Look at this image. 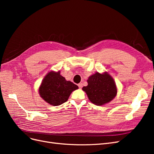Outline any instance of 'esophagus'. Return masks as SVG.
Masks as SVG:
<instances>
[{"mask_svg":"<svg viewBox=\"0 0 154 154\" xmlns=\"http://www.w3.org/2000/svg\"><path fill=\"white\" fill-rule=\"evenodd\" d=\"M78 86L79 87V88H82V87H83V84H82V83H79V84L78 85Z\"/></svg>","mask_w":154,"mask_h":154,"instance_id":"34e87169","label":"esophagus"}]
</instances>
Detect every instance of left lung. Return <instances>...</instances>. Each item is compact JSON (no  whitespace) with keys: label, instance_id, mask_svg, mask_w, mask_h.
<instances>
[{"label":"left lung","instance_id":"8db88e82","mask_svg":"<svg viewBox=\"0 0 154 154\" xmlns=\"http://www.w3.org/2000/svg\"><path fill=\"white\" fill-rule=\"evenodd\" d=\"M88 85L82 88L88 99L96 105L109 103L117 94L116 83L109 74L96 72L88 78Z\"/></svg>","mask_w":154,"mask_h":154}]
</instances>
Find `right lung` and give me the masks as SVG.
<instances>
[{
  "label": "right lung",
  "instance_id": "add662e5",
  "mask_svg": "<svg viewBox=\"0 0 154 154\" xmlns=\"http://www.w3.org/2000/svg\"><path fill=\"white\" fill-rule=\"evenodd\" d=\"M78 87L60 75V72H49L46 75L39 88L40 95L48 103L58 106L68 100L73 91Z\"/></svg>",
  "mask_w": 154,
  "mask_h": 154
}]
</instances>
